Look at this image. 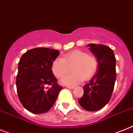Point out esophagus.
Returning <instances> with one entry per match:
<instances>
[{"instance_id": "esophagus-1", "label": "esophagus", "mask_w": 133, "mask_h": 133, "mask_svg": "<svg viewBox=\"0 0 133 133\" xmlns=\"http://www.w3.org/2000/svg\"><path fill=\"white\" fill-rule=\"evenodd\" d=\"M66 87H67V88H69V89H73L75 87V86L73 85H66Z\"/></svg>"}]
</instances>
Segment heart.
Wrapping results in <instances>:
<instances>
[{"label": "heart", "mask_w": 133, "mask_h": 133, "mask_svg": "<svg viewBox=\"0 0 133 133\" xmlns=\"http://www.w3.org/2000/svg\"><path fill=\"white\" fill-rule=\"evenodd\" d=\"M73 72L61 79L64 85H72L79 83L83 79L89 80L96 73L98 61L94 55H88L80 50H75L64 54L63 58H57L52 64V71L56 77L61 78L68 72L69 66H72Z\"/></svg>", "instance_id": "obj_1"}]
</instances>
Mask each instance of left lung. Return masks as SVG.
I'll list each match as a JSON object with an SVG mask.
<instances>
[{"mask_svg": "<svg viewBox=\"0 0 133 133\" xmlns=\"http://www.w3.org/2000/svg\"><path fill=\"white\" fill-rule=\"evenodd\" d=\"M87 46L97 58L98 69L89 83L84 86L83 96L78 102L85 110L94 112L104 108L111 98L116 77V58L108 46L94 44Z\"/></svg>", "mask_w": 133, "mask_h": 133, "instance_id": "left-lung-1", "label": "left lung"}]
</instances>
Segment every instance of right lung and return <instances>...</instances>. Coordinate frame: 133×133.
<instances>
[{
  "label": "right lung",
  "mask_w": 133,
  "mask_h": 133,
  "mask_svg": "<svg viewBox=\"0 0 133 133\" xmlns=\"http://www.w3.org/2000/svg\"><path fill=\"white\" fill-rule=\"evenodd\" d=\"M59 54L57 50L36 48L27 51L19 61L16 78L18 97L23 107L31 113L48 112L62 89L51 69Z\"/></svg>",
  "instance_id": "1"
}]
</instances>
